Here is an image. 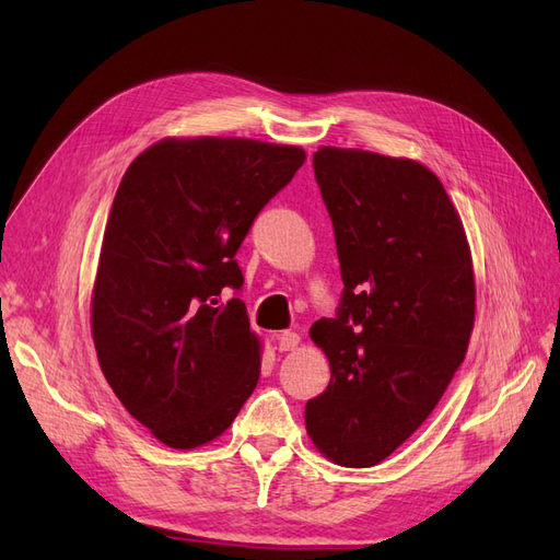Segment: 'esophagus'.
Segmentation results:
<instances>
[{
	"label": "esophagus",
	"instance_id": "esophagus-1",
	"mask_svg": "<svg viewBox=\"0 0 560 560\" xmlns=\"http://www.w3.org/2000/svg\"><path fill=\"white\" fill-rule=\"evenodd\" d=\"M277 345H279L281 351L295 349V347L300 345V334H295V331H281V334L277 336Z\"/></svg>",
	"mask_w": 560,
	"mask_h": 560
}]
</instances>
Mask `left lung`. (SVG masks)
Segmentation results:
<instances>
[{
    "label": "left lung",
    "instance_id": "8db88e82",
    "mask_svg": "<svg viewBox=\"0 0 560 560\" xmlns=\"http://www.w3.org/2000/svg\"><path fill=\"white\" fill-rule=\"evenodd\" d=\"M313 170L345 288L336 317L311 327L331 381L306 401V431L334 463L370 467L429 418L465 359L472 258L454 203L424 165L322 147Z\"/></svg>",
    "mask_w": 560,
    "mask_h": 560
}]
</instances>
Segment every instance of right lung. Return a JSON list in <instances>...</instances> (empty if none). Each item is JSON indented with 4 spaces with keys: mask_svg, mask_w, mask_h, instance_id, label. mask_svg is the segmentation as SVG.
<instances>
[{
    "mask_svg": "<svg viewBox=\"0 0 560 560\" xmlns=\"http://www.w3.org/2000/svg\"><path fill=\"white\" fill-rule=\"evenodd\" d=\"M304 161L292 144L167 138L122 176L93 288V338L117 399L167 447L211 443L258 384L235 252Z\"/></svg>",
    "mask_w": 560,
    "mask_h": 560,
    "instance_id": "obj_1",
    "label": "right lung"
}]
</instances>
